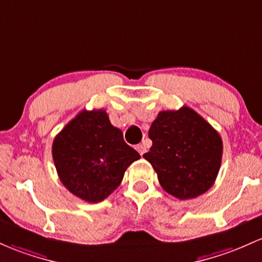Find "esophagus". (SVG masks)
I'll list each match as a JSON object with an SVG mask.
<instances>
[{"label": "esophagus", "instance_id": "34e87169", "mask_svg": "<svg viewBox=\"0 0 262 262\" xmlns=\"http://www.w3.org/2000/svg\"><path fill=\"white\" fill-rule=\"evenodd\" d=\"M136 148H137V150L139 151L140 155H143V154H144L145 151H146V146H145V144H138V145L136 146Z\"/></svg>", "mask_w": 262, "mask_h": 262}]
</instances>
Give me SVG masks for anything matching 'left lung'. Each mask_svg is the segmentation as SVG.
<instances>
[{
  "instance_id": "left-lung-1",
  "label": "left lung",
  "mask_w": 262,
  "mask_h": 262,
  "mask_svg": "<svg viewBox=\"0 0 262 262\" xmlns=\"http://www.w3.org/2000/svg\"><path fill=\"white\" fill-rule=\"evenodd\" d=\"M149 138L153 145L143 157L168 194L186 200L211 188L221 165L223 140L196 112L189 107L160 112Z\"/></svg>"
}]
</instances>
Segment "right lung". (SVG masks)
Instances as JSON below:
<instances>
[{"instance_id":"right-lung-1","label":"right lung","mask_w":262,"mask_h":262,"mask_svg":"<svg viewBox=\"0 0 262 262\" xmlns=\"http://www.w3.org/2000/svg\"><path fill=\"white\" fill-rule=\"evenodd\" d=\"M52 155L63 185L88 203L108 198L140 158L103 109L77 114L54 138Z\"/></svg>"}]
</instances>
